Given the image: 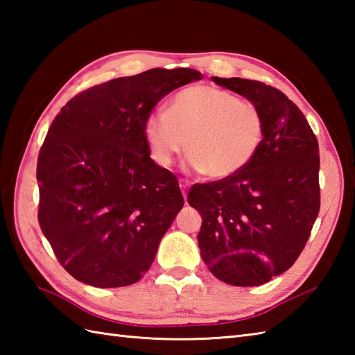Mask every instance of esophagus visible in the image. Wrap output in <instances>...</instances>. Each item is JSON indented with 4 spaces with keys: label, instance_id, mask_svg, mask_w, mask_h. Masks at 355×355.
<instances>
[{
    "label": "esophagus",
    "instance_id": "obj_1",
    "mask_svg": "<svg viewBox=\"0 0 355 355\" xmlns=\"http://www.w3.org/2000/svg\"><path fill=\"white\" fill-rule=\"evenodd\" d=\"M180 189L183 192V197L186 200L187 197V189H189V182H186V180H180Z\"/></svg>",
    "mask_w": 355,
    "mask_h": 355
}]
</instances>
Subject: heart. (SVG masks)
Segmentation results:
<instances>
[{
	"label": "heart",
	"mask_w": 355,
	"mask_h": 355,
	"mask_svg": "<svg viewBox=\"0 0 355 355\" xmlns=\"http://www.w3.org/2000/svg\"><path fill=\"white\" fill-rule=\"evenodd\" d=\"M266 122L252 102L214 85H193L172 97L168 112H150L143 125L149 153L171 166L186 148L191 166L223 180L247 168L262 145Z\"/></svg>",
	"instance_id": "heart-1"
}]
</instances>
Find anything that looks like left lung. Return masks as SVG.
Returning a JSON list of instances; mask_svg holds the SVG:
<instances>
[{
  "instance_id": "left-lung-1",
  "label": "left lung",
  "mask_w": 355,
  "mask_h": 355,
  "mask_svg": "<svg viewBox=\"0 0 355 355\" xmlns=\"http://www.w3.org/2000/svg\"><path fill=\"white\" fill-rule=\"evenodd\" d=\"M258 107L262 145L236 175L195 184L187 201L201 214V258L220 281L256 286L302 253L320 209L319 143L296 105L263 82L212 78Z\"/></svg>"
}]
</instances>
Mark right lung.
I'll use <instances>...</instances> for the list:
<instances>
[{"label":"right lung","instance_id":"right-lung-1","mask_svg":"<svg viewBox=\"0 0 355 355\" xmlns=\"http://www.w3.org/2000/svg\"><path fill=\"white\" fill-rule=\"evenodd\" d=\"M201 78L153 69L112 79L53 120L37 155V221L74 279L116 288L149 270L184 200L177 177L149 157L143 125L166 94Z\"/></svg>","mask_w":355,"mask_h":355}]
</instances>
